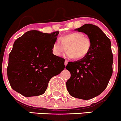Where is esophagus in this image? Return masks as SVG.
<instances>
[{"label":"esophagus","instance_id":"obj_1","mask_svg":"<svg viewBox=\"0 0 121 121\" xmlns=\"http://www.w3.org/2000/svg\"><path fill=\"white\" fill-rule=\"evenodd\" d=\"M68 61L67 60H65V61H64V64H65V65H67V64H68Z\"/></svg>","mask_w":121,"mask_h":121}]
</instances>
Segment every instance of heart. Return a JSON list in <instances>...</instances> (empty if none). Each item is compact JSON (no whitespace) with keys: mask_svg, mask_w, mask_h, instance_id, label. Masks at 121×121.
Listing matches in <instances>:
<instances>
[{"mask_svg":"<svg viewBox=\"0 0 121 121\" xmlns=\"http://www.w3.org/2000/svg\"><path fill=\"white\" fill-rule=\"evenodd\" d=\"M91 48V41L84 34L72 32L57 39L54 43L52 52L57 57L61 56L68 49L69 58L81 60L88 54Z\"/></svg>","mask_w":121,"mask_h":121,"instance_id":"1","label":"heart"}]
</instances>
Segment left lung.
I'll return each mask as SVG.
<instances>
[{
	"mask_svg": "<svg viewBox=\"0 0 121 121\" xmlns=\"http://www.w3.org/2000/svg\"><path fill=\"white\" fill-rule=\"evenodd\" d=\"M76 30L88 36L91 48L84 58L68 63L65 68L71 77L67 89L72 97L88 100L107 88L112 74L113 55L110 40L98 26L85 24Z\"/></svg>",
	"mask_w": 121,
	"mask_h": 121,
	"instance_id": "8db88e82",
	"label": "left lung"
}]
</instances>
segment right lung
<instances>
[{
    "label": "right lung",
    "instance_id": "right-lung-1",
    "mask_svg": "<svg viewBox=\"0 0 121 121\" xmlns=\"http://www.w3.org/2000/svg\"><path fill=\"white\" fill-rule=\"evenodd\" d=\"M58 34L30 30L14 41L7 68L14 91L26 97L43 94L50 80L64 69L65 59L52 52Z\"/></svg>",
    "mask_w": 121,
    "mask_h": 121
}]
</instances>
